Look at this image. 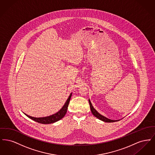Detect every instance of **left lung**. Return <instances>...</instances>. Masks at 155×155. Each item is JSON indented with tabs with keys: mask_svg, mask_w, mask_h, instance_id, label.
<instances>
[{
	"mask_svg": "<svg viewBox=\"0 0 155 155\" xmlns=\"http://www.w3.org/2000/svg\"><path fill=\"white\" fill-rule=\"evenodd\" d=\"M89 105H90V109H91V110L92 113L93 114L94 116H95L96 117V118L104 121V122H106V123H112V122H115V121H117V120H110V119H109V118H106V117L103 116L102 115H101V114H99L97 111L94 108L92 103L91 102L90 100L89 99Z\"/></svg>",
	"mask_w": 155,
	"mask_h": 155,
	"instance_id": "1",
	"label": "left lung"
}]
</instances>
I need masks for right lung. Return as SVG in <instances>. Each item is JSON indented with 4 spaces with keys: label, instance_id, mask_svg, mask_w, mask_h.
<instances>
[{
    "label": "right lung",
    "instance_id": "add662e5",
    "mask_svg": "<svg viewBox=\"0 0 155 155\" xmlns=\"http://www.w3.org/2000/svg\"><path fill=\"white\" fill-rule=\"evenodd\" d=\"M72 95V93L70 95V96L68 97V98L67 99V100L65 104H64V106L62 107V108L60 110L56 113L55 114H53L51 116H47V117H34L32 116H28L26 114H25L28 117L32 119V120L38 122L39 123H41V124H51V123H55L58 121L60 120V119L64 117V116H65V114H66L67 111V107L68 106V104L70 102L71 97Z\"/></svg>",
    "mask_w": 155,
    "mask_h": 155
}]
</instances>
